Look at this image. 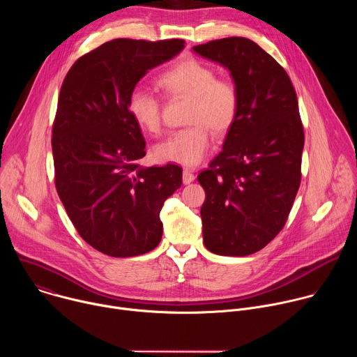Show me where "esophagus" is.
<instances>
[{
    "label": "esophagus",
    "mask_w": 357,
    "mask_h": 357,
    "mask_svg": "<svg viewBox=\"0 0 357 357\" xmlns=\"http://www.w3.org/2000/svg\"><path fill=\"white\" fill-rule=\"evenodd\" d=\"M182 181H183V183H185V185H188V183L193 182V181H195V175L192 174V171H189V169H183Z\"/></svg>",
    "instance_id": "obj_1"
}]
</instances>
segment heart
I'll return each instance as SVG.
<instances>
[{"mask_svg": "<svg viewBox=\"0 0 357 357\" xmlns=\"http://www.w3.org/2000/svg\"><path fill=\"white\" fill-rule=\"evenodd\" d=\"M158 86L168 96L189 97L188 123L192 126L174 131L155 145L154 157L161 162L195 167L205 157L211 142V130L227 132L238 114L240 94L236 84L216 79L208 65L186 59L158 77ZM128 112L145 131L157 132L161 127L160 98L146 89H134L128 96Z\"/></svg>", "mask_w": 357, "mask_h": 357, "instance_id": "b5f03b06", "label": "heart"}]
</instances>
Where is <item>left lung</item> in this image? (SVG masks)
<instances>
[{
	"mask_svg": "<svg viewBox=\"0 0 357 357\" xmlns=\"http://www.w3.org/2000/svg\"><path fill=\"white\" fill-rule=\"evenodd\" d=\"M230 72L240 107L223 149L197 175L203 243L219 256L243 257L264 248L284 227L301 183L303 127L284 68L247 38L193 46Z\"/></svg>",
	"mask_w": 357,
	"mask_h": 357,
	"instance_id": "obj_1",
	"label": "left lung"
}]
</instances>
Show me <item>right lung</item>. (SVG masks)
<instances>
[{"mask_svg":"<svg viewBox=\"0 0 357 357\" xmlns=\"http://www.w3.org/2000/svg\"><path fill=\"white\" fill-rule=\"evenodd\" d=\"M183 47L182 39H113L79 58L62 83L52 128L56 190L80 237L110 257L160 244L161 208L182 185L178 165H139L145 139L128 96Z\"/></svg>","mask_w":357,"mask_h":357,"instance_id":"1","label":"right lung"}]
</instances>
